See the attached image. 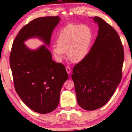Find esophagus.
Segmentation results:
<instances>
[{"mask_svg": "<svg viewBox=\"0 0 132 132\" xmlns=\"http://www.w3.org/2000/svg\"><path fill=\"white\" fill-rule=\"evenodd\" d=\"M66 71L67 73H68V74H70V72H71V69L70 67H66Z\"/></svg>", "mask_w": 132, "mask_h": 132, "instance_id": "34e87169", "label": "esophagus"}]
</instances>
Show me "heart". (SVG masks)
<instances>
[{"instance_id": "obj_1", "label": "heart", "mask_w": 132, "mask_h": 132, "mask_svg": "<svg viewBox=\"0 0 132 132\" xmlns=\"http://www.w3.org/2000/svg\"><path fill=\"white\" fill-rule=\"evenodd\" d=\"M92 38V32L88 26L69 24L60 31L57 45L52 47V54L57 61L61 62L67 53L69 61L79 63L87 56Z\"/></svg>"}]
</instances>
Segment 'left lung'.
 Segmentation results:
<instances>
[{
    "instance_id": "left-lung-1",
    "label": "left lung",
    "mask_w": 132,
    "mask_h": 132,
    "mask_svg": "<svg viewBox=\"0 0 132 132\" xmlns=\"http://www.w3.org/2000/svg\"><path fill=\"white\" fill-rule=\"evenodd\" d=\"M94 44L82 61L74 66L71 78L77 100L81 108L95 110L106 104L122 78L124 51L117 31L102 18Z\"/></svg>"
}]
</instances>
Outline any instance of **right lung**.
Masks as SVG:
<instances>
[{
	"label": "right lung",
	"mask_w": 132,
	"mask_h": 132,
	"mask_svg": "<svg viewBox=\"0 0 132 132\" xmlns=\"http://www.w3.org/2000/svg\"><path fill=\"white\" fill-rule=\"evenodd\" d=\"M60 21L58 16L36 18L21 29L14 40L10 64L14 87L23 102L40 114L51 112L58 106L60 92L69 78L63 64L52 59L47 48L52 33ZM43 40L45 45L36 50L23 42L32 37Z\"/></svg>",
	"instance_id": "right-lung-1"
}]
</instances>
